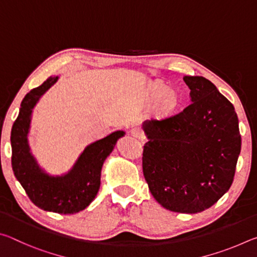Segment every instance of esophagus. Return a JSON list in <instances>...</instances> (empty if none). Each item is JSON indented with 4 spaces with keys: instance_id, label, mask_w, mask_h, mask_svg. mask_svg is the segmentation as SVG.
Segmentation results:
<instances>
[{
    "instance_id": "1",
    "label": "esophagus",
    "mask_w": 257,
    "mask_h": 257,
    "mask_svg": "<svg viewBox=\"0 0 257 257\" xmlns=\"http://www.w3.org/2000/svg\"><path fill=\"white\" fill-rule=\"evenodd\" d=\"M130 134H132V136L136 137L138 139H144L145 138L144 132H143V130L139 127H133L132 129H130Z\"/></svg>"
}]
</instances>
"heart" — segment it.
I'll return each mask as SVG.
<instances>
[{
  "label": "heart",
  "instance_id": "b5f03b06",
  "mask_svg": "<svg viewBox=\"0 0 257 257\" xmlns=\"http://www.w3.org/2000/svg\"><path fill=\"white\" fill-rule=\"evenodd\" d=\"M178 101H179V98H178L176 92H173V90H167L163 94L162 99H161V104H162V106L165 110H172V108L177 106Z\"/></svg>",
  "mask_w": 257,
  "mask_h": 257
}]
</instances>
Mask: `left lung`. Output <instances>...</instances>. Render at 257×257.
Here are the masks:
<instances>
[{
    "label": "left lung",
    "instance_id": "obj_1",
    "mask_svg": "<svg viewBox=\"0 0 257 257\" xmlns=\"http://www.w3.org/2000/svg\"><path fill=\"white\" fill-rule=\"evenodd\" d=\"M191 103L163 120H146L143 172L156 202L172 212H202L229 190L240 154L234 107L201 76H185Z\"/></svg>",
    "mask_w": 257,
    "mask_h": 257
}]
</instances>
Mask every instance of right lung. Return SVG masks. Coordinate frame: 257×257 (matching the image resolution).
I'll return each instance as SVG.
<instances>
[{"instance_id":"right-lung-1","label":"right lung","mask_w":257,"mask_h":257,"mask_svg":"<svg viewBox=\"0 0 257 257\" xmlns=\"http://www.w3.org/2000/svg\"><path fill=\"white\" fill-rule=\"evenodd\" d=\"M58 79V76L47 78L41 86L30 90L21 102L18 118L11 130V163L17 180L35 205L59 214H73L85 210L97 195L104 161L125 133L116 130L86 146L73 167L64 175L47 173L30 151L28 134L34 107Z\"/></svg>"}]
</instances>
